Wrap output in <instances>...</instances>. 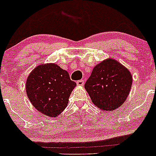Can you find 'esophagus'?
<instances>
[{"instance_id":"obj_1","label":"esophagus","mask_w":156,"mask_h":156,"mask_svg":"<svg viewBox=\"0 0 156 156\" xmlns=\"http://www.w3.org/2000/svg\"><path fill=\"white\" fill-rule=\"evenodd\" d=\"M84 84V80H79V81H77V84L78 86H83Z\"/></svg>"}]
</instances>
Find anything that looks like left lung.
<instances>
[{"label": "left lung", "instance_id": "8db88e82", "mask_svg": "<svg viewBox=\"0 0 156 156\" xmlns=\"http://www.w3.org/2000/svg\"><path fill=\"white\" fill-rule=\"evenodd\" d=\"M132 81L131 73L126 67L108 58L94 66L84 87L97 107L104 112L112 111L125 103Z\"/></svg>", "mask_w": 156, "mask_h": 156}]
</instances>
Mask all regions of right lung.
I'll list each match as a JSON object with an SVG mask.
<instances>
[{
	"label": "right lung",
	"mask_w": 156,
	"mask_h": 156,
	"mask_svg": "<svg viewBox=\"0 0 156 156\" xmlns=\"http://www.w3.org/2000/svg\"><path fill=\"white\" fill-rule=\"evenodd\" d=\"M76 86L68 72L55 63L41 64L27 78L26 90L30 102L42 114L57 117L66 108Z\"/></svg>",
	"instance_id": "1"
}]
</instances>
